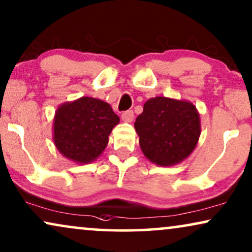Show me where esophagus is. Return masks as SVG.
<instances>
[{
  "mask_svg": "<svg viewBox=\"0 0 252 252\" xmlns=\"http://www.w3.org/2000/svg\"><path fill=\"white\" fill-rule=\"evenodd\" d=\"M122 120H123V122H126V123L132 122V120H133L132 110H126V112H124L122 114Z\"/></svg>",
  "mask_w": 252,
  "mask_h": 252,
  "instance_id": "1",
  "label": "esophagus"
}]
</instances>
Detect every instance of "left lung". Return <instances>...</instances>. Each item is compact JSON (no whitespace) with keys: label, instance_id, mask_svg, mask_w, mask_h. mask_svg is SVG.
Wrapping results in <instances>:
<instances>
[{"label":"left lung","instance_id":"obj_1","mask_svg":"<svg viewBox=\"0 0 252 252\" xmlns=\"http://www.w3.org/2000/svg\"><path fill=\"white\" fill-rule=\"evenodd\" d=\"M139 145L147 159L158 166L182 162L192 153L200 136V117L188 100L151 98L136 119Z\"/></svg>","mask_w":252,"mask_h":252}]
</instances>
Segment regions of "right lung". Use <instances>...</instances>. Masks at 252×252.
Returning <instances> with one entry per match:
<instances>
[{"instance_id":"add662e5","label":"right lung","mask_w":252,"mask_h":252,"mask_svg":"<svg viewBox=\"0 0 252 252\" xmlns=\"http://www.w3.org/2000/svg\"><path fill=\"white\" fill-rule=\"evenodd\" d=\"M120 123L109 103L91 96L62 103L53 121V140L66 159L90 163L101 156L108 136Z\"/></svg>"}]
</instances>
